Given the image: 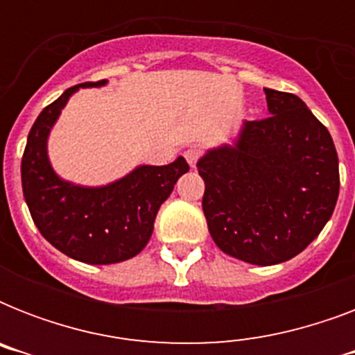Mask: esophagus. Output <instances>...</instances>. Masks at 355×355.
Returning <instances> with one entry per match:
<instances>
[{"label":"esophagus","instance_id":"1","mask_svg":"<svg viewBox=\"0 0 355 355\" xmlns=\"http://www.w3.org/2000/svg\"><path fill=\"white\" fill-rule=\"evenodd\" d=\"M200 155H202V153H200V149H197V147H189V149L186 150V153H184V156H186V160H188V164L191 167L197 166V162H199Z\"/></svg>","mask_w":355,"mask_h":355}]
</instances>
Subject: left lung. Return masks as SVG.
<instances>
[{
    "label": "left lung",
    "instance_id": "8db88e82",
    "mask_svg": "<svg viewBox=\"0 0 355 355\" xmlns=\"http://www.w3.org/2000/svg\"><path fill=\"white\" fill-rule=\"evenodd\" d=\"M270 116L247 121L234 147L197 164L202 211L223 252L252 265L300 254L339 197V160L328 128L295 94L265 88Z\"/></svg>",
    "mask_w": 355,
    "mask_h": 355
}]
</instances>
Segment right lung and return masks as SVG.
I'll list each match as a JSON object with an SVG mask.
<instances>
[{"label":"right lung","mask_w":355,"mask_h":355,"mask_svg":"<svg viewBox=\"0 0 355 355\" xmlns=\"http://www.w3.org/2000/svg\"><path fill=\"white\" fill-rule=\"evenodd\" d=\"M105 83L71 86L47 105L31 128L21 158V188L36 228L60 252L92 265L118 263L141 252L162 202L189 169L178 156L167 166L136 167L103 188H80L55 175L46 149L53 123L73 92Z\"/></svg>","instance_id":"right-lung-1"}]
</instances>
